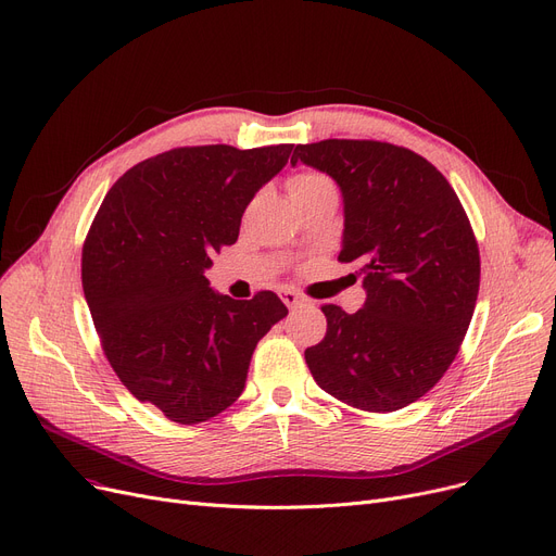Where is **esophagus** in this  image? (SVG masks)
Here are the masks:
<instances>
[{
	"mask_svg": "<svg viewBox=\"0 0 556 556\" xmlns=\"http://www.w3.org/2000/svg\"><path fill=\"white\" fill-rule=\"evenodd\" d=\"M281 300H283V304H286L288 308H298V306H308V304H311V300H306L304 295H300V293H295V291H283V293H281Z\"/></svg>",
	"mask_w": 556,
	"mask_h": 556,
	"instance_id": "1",
	"label": "esophagus"
}]
</instances>
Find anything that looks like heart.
<instances>
[{
    "label": "heart",
    "instance_id": "obj_1",
    "mask_svg": "<svg viewBox=\"0 0 556 556\" xmlns=\"http://www.w3.org/2000/svg\"><path fill=\"white\" fill-rule=\"evenodd\" d=\"M329 184L331 181L318 173H300L291 181H288V190H291V195H298V192L318 188V186H329Z\"/></svg>",
    "mask_w": 556,
    "mask_h": 556
}]
</instances>
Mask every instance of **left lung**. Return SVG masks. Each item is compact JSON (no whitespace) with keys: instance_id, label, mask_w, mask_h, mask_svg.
Wrapping results in <instances>:
<instances>
[{"instance_id":"obj_1","label":"left lung","mask_w":556,"mask_h":556,"mask_svg":"<svg viewBox=\"0 0 556 556\" xmlns=\"http://www.w3.org/2000/svg\"><path fill=\"white\" fill-rule=\"evenodd\" d=\"M343 195L338 258L364 268L356 313L327 304V336L304 352L323 391L364 412H397L433 389L468 331L479 250L447 179L412 150L377 140L298 144L291 159Z\"/></svg>"}]
</instances>
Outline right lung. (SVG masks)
Returning <instances> with one entry per match:
<instances>
[{"mask_svg": "<svg viewBox=\"0 0 556 556\" xmlns=\"http://www.w3.org/2000/svg\"><path fill=\"white\" fill-rule=\"evenodd\" d=\"M293 144L179 148L134 165L104 198L81 258L84 295L129 393L179 425L218 416L243 393L256 343L283 302L215 293L211 254L233 245L256 192Z\"/></svg>", "mask_w": 556, "mask_h": 556, "instance_id": "right-lung-1", "label": "right lung"}]
</instances>
